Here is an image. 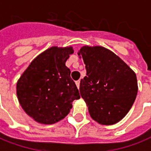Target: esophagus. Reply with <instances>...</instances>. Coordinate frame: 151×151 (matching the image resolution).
<instances>
[{"mask_svg":"<svg viewBox=\"0 0 151 151\" xmlns=\"http://www.w3.org/2000/svg\"><path fill=\"white\" fill-rule=\"evenodd\" d=\"M76 86H77V87L78 88H79V86H80V81L79 80H78V81H76Z\"/></svg>","mask_w":151,"mask_h":151,"instance_id":"1","label":"esophagus"}]
</instances>
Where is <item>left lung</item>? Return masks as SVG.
Instances as JSON below:
<instances>
[{
	"label": "left lung",
	"mask_w": 151,
	"mask_h": 151,
	"mask_svg": "<svg viewBox=\"0 0 151 151\" xmlns=\"http://www.w3.org/2000/svg\"><path fill=\"white\" fill-rule=\"evenodd\" d=\"M78 55L86 70L79 91L91 117L103 125L119 122L137 96L136 73L115 54L102 46H83Z\"/></svg>",
	"instance_id": "left-lung-1"
}]
</instances>
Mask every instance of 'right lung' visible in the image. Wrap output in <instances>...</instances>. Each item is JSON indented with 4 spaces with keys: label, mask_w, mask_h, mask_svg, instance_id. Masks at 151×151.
I'll return each mask as SVG.
<instances>
[{
    "label": "right lung",
    "mask_w": 151,
    "mask_h": 151,
    "mask_svg": "<svg viewBox=\"0 0 151 151\" xmlns=\"http://www.w3.org/2000/svg\"><path fill=\"white\" fill-rule=\"evenodd\" d=\"M71 46L50 47L35 58L17 83V96L26 114L38 123L63 119L80 98L70 69L65 66Z\"/></svg>",
    "instance_id": "1"
}]
</instances>
